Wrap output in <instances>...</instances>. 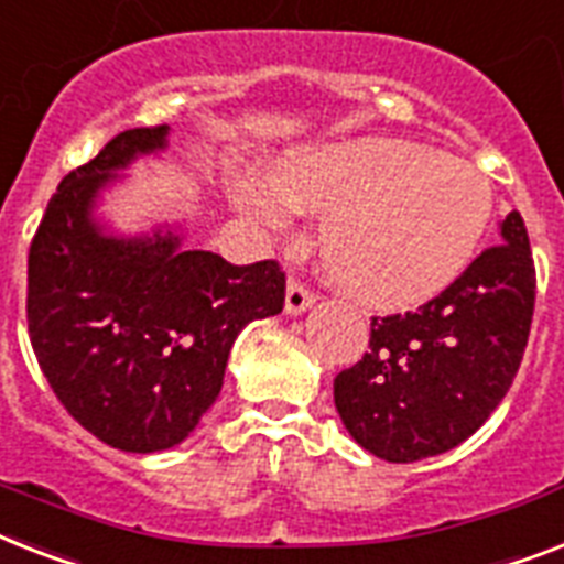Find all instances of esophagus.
<instances>
[{
	"label": "esophagus",
	"instance_id": "1",
	"mask_svg": "<svg viewBox=\"0 0 564 564\" xmlns=\"http://www.w3.org/2000/svg\"><path fill=\"white\" fill-rule=\"evenodd\" d=\"M313 304H315V292L310 290L306 283L297 281V278H292L290 286H286V313L301 315L304 310H310Z\"/></svg>",
	"mask_w": 564,
	"mask_h": 564
}]
</instances>
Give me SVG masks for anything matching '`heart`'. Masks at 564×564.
<instances>
[{"label": "heart", "instance_id": "heart-1", "mask_svg": "<svg viewBox=\"0 0 564 564\" xmlns=\"http://www.w3.org/2000/svg\"><path fill=\"white\" fill-rule=\"evenodd\" d=\"M235 203L269 228L292 208L324 214L322 254L350 295L379 310L441 295L473 263L496 194L473 162L405 141H345L292 155L278 182L246 173Z\"/></svg>", "mask_w": 564, "mask_h": 564}]
</instances>
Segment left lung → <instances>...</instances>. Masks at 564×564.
Returning a JSON list of instances; mask_svg holds the SVG:
<instances>
[{
    "label": "left lung",
    "instance_id": "1",
    "mask_svg": "<svg viewBox=\"0 0 564 564\" xmlns=\"http://www.w3.org/2000/svg\"><path fill=\"white\" fill-rule=\"evenodd\" d=\"M535 267L519 210L441 295L370 322L368 354L333 382L354 441L391 464L441 455L475 434L519 373Z\"/></svg>",
    "mask_w": 564,
    "mask_h": 564
}]
</instances>
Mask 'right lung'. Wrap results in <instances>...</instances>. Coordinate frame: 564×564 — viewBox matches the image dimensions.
<instances>
[{
	"mask_svg": "<svg viewBox=\"0 0 564 564\" xmlns=\"http://www.w3.org/2000/svg\"><path fill=\"white\" fill-rule=\"evenodd\" d=\"M167 127L107 141L48 199L29 251V336L63 409L121 452H162L194 432L219 397L237 333L278 315V260L235 267L178 249L176 235L118 240L91 219L118 167L164 148Z\"/></svg>",
	"mask_w": 564,
	"mask_h": 564,
	"instance_id": "obj_1",
	"label": "right lung"
}]
</instances>
